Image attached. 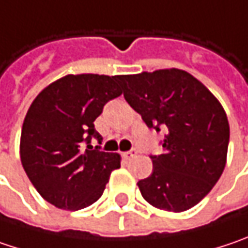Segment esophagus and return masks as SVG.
Instances as JSON below:
<instances>
[{
	"label": "esophagus",
	"mask_w": 248,
	"mask_h": 248,
	"mask_svg": "<svg viewBox=\"0 0 248 248\" xmlns=\"http://www.w3.org/2000/svg\"><path fill=\"white\" fill-rule=\"evenodd\" d=\"M136 154H138V150H136V149H132V150H129V152L124 153V157L126 158V160H129V158H133Z\"/></svg>",
	"instance_id": "34e87169"
}]
</instances>
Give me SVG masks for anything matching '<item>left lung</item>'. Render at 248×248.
<instances>
[{
	"mask_svg": "<svg viewBox=\"0 0 248 248\" xmlns=\"http://www.w3.org/2000/svg\"><path fill=\"white\" fill-rule=\"evenodd\" d=\"M124 96L149 129L163 130V154L138 182L141 197L168 212H184L206 197L226 166L230 129L211 91L178 68L121 76Z\"/></svg>",
	"mask_w": 248,
	"mask_h": 248,
	"instance_id": "1",
	"label": "left lung"
}]
</instances>
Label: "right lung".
I'll return each instance as SVG.
<instances>
[{"label":"right lung","mask_w":248,"mask_h":248,"mask_svg":"<svg viewBox=\"0 0 248 248\" xmlns=\"http://www.w3.org/2000/svg\"><path fill=\"white\" fill-rule=\"evenodd\" d=\"M121 76L78 74L51 82L35 98L21 135V161L37 192L56 208L78 211L96 202L121 155L93 147L94 121L122 94Z\"/></svg>","instance_id":"right-lung-1"}]
</instances>
